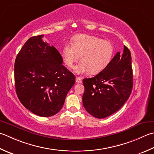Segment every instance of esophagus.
<instances>
[{"instance_id":"esophagus-1","label":"esophagus","mask_w":154,"mask_h":154,"mask_svg":"<svg viewBox=\"0 0 154 154\" xmlns=\"http://www.w3.org/2000/svg\"><path fill=\"white\" fill-rule=\"evenodd\" d=\"M75 81H76V83H82V78L77 77L76 79H75Z\"/></svg>"}]
</instances>
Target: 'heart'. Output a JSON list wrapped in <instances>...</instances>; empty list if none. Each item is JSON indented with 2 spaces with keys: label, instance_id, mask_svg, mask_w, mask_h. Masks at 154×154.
Masks as SVG:
<instances>
[{
  "label": "heart",
  "instance_id": "b5f03b06",
  "mask_svg": "<svg viewBox=\"0 0 154 154\" xmlns=\"http://www.w3.org/2000/svg\"><path fill=\"white\" fill-rule=\"evenodd\" d=\"M114 47L112 43L93 35L79 34L72 38L71 45L66 43L62 49V59L64 64L72 68L77 75L89 72L95 75L100 73L109 64L113 58Z\"/></svg>",
  "mask_w": 154,
  "mask_h": 154
}]
</instances>
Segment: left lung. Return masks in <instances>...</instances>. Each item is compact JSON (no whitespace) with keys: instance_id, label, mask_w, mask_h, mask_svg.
Segmentation results:
<instances>
[{"instance_id":"1","label":"left lung","mask_w":154,"mask_h":154,"mask_svg":"<svg viewBox=\"0 0 154 154\" xmlns=\"http://www.w3.org/2000/svg\"><path fill=\"white\" fill-rule=\"evenodd\" d=\"M83 104L93 117L102 119L118 111L131 95L133 87L131 56L124 45L109 64L94 77L84 79Z\"/></svg>"}]
</instances>
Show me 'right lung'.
Returning a JSON list of instances; mask_svg holds the SVG:
<instances>
[{
    "mask_svg": "<svg viewBox=\"0 0 154 154\" xmlns=\"http://www.w3.org/2000/svg\"><path fill=\"white\" fill-rule=\"evenodd\" d=\"M43 37H32L21 48L15 59L14 83L18 98L27 109L50 117L62 109L75 77L63 65L59 51Z\"/></svg>",
    "mask_w": 154,
    "mask_h": 154,
    "instance_id": "add662e5",
    "label": "right lung"
}]
</instances>
